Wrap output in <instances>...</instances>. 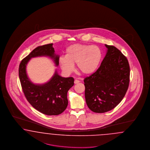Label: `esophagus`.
Here are the masks:
<instances>
[{"label": "esophagus", "mask_w": 150, "mask_h": 150, "mask_svg": "<svg viewBox=\"0 0 150 150\" xmlns=\"http://www.w3.org/2000/svg\"><path fill=\"white\" fill-rule=\"evenodd\" d=\"M74 82V83H75V84H77L78 83L80 82V81H79V80H78V79H75Z\"/></svg>", "instance_id": "obj_1"}]
</instances>
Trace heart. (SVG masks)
<instances>
[{
	"instance_id": "1",
	"label": "heart",
	"mask_w": 150,
	"mask_h": 150,
	"mask_svg": "<svg viewBox=\"0 0 150 150\" xmlns=\"http://www.w3.org/2000/svg\"><path fill=\"white\" fill-rule=\"evenodd\" d=\"M103 57L102 51L96 45L75 44L69 46L65 50V55H61L59 63L65 73H72L77 64L78 70L85 74L95 72Z\"/></svg>"
}]
</instances>
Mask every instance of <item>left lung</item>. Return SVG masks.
I'll return each instance as SVG.
<instances>
[{
  "mask_svg": "<svg viewBox=\"0 0 150 150\" xmlns=\"http://www.w3.org/2000/svg\"><path fill=\"white\" fill-rule=\"evenodd\" d=\"M105 46L107 52L100 67L84 79L86 104L91 110L98 113L115 108L124 98L129 83L127 59L115 46Z\"/></svg>",
  "mask_w": 150,
  "mask_h": 150,
  "instance_id": "8db88e82",
  "label": "left lung"
}]
</instances>
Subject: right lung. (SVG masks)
I'll return each instance as SVG.
<instances>
[{
  "mask_svg": "<svg viewBox=\"0 0 150 150\" xmlns=\"http://www.w3.org/2000/svg\"><path fill=\"white\" fill-rule=\"evenodd\" d=\"M52 44L39 46L23 59L19 67V77L27 101L40 112L47 115H58L68 106L67 92L74 85L73 77L64 78L57 70L51 79L44 84H35L28 78L26 66L30 59L38 57H48L59 65V57L55 54Z\"/></svg>",
  "mask_w": 150,
  "mask_h": 150,
  "instance_id": "obj_1",
  "label": "right lung"
}]
</instances>
